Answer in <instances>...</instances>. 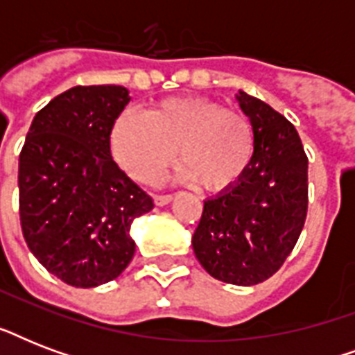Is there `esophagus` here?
I'll return each mask as SVG.
<instances>
[{"label": "esophagus", "mask_w": 355, "mask_h": 355, "mask_svg": "<svg viewBox=\"0 0 355 355\" xmlns=\"http://www.w3.org/2000/svg\"><path fill=\"white\" fill-rule=\"evenodd\" d=\"M171 200H173V195H156L155 197L156 206H166V205H169Z\"/></svg>", "instance_id": "34e87169"}]
</instances>
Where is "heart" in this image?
<instances>
[{"mask_svg":"<svg viewBox=\"0 0 355 355\" xmlns=\"http://www.w3.org/2000/svg\"><path fill=\"white\" fill-rule=\"evenodd\" d=\"M110 149L138 182H155L177 158L178 177L219 193L247 175L256 155V128L241 110L206 97H173L145 116L123 112L110 130Z\"/></svg>","mask_w":355,"mask_h":355,"instance_id":"heart-1","label":"heart"}]
</instances>
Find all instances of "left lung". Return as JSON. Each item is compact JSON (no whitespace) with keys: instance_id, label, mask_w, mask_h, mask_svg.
Returning a JSON list of instances; mask_svg holds the SVG:
<instances>
[{"instance_id":"1","label":"left lung","mask_w":355,"mask_h":355,"mask_svg":"<svg viewBox=\"0 0 355 355\" xmlns=\"http://www.w3.org/2000/svg\"><path fill=\"white\" fill-rule=\"evenodd\" d=\"M256 128V155L232 189L205 200L193 250L214 278L256 286L291 254L308 214V156L297 128L275 108L239 92Z\"/></svg>"}]
</instances>
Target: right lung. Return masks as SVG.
Masks as SVG:
<instances>
[{
    "mask_svg": "<svg viewBox=\"0 0 355 355\" xmlns=\"http://www.w3.org/2000/svg\"><path fill=\"white\" fill-rule=\"evenodd\" d=\"M128 101L123 86L69 88L36 114L19 153L25 243L68 286L118 278L136 250L130 225L155 206L110 155V130Z\"/></svg>",
    "mask_w": 355,
    "mask_h": 355,
    "instance_id": "obj_1",
    "label": "right lung"
}]
</instances>
